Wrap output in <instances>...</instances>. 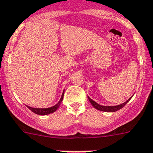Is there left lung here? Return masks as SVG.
Masks as SVG:
<instances>
[{
	"label": "left lung",
	"instance_id": "left-lung-1",
	"mask_svg": "<svg viewBox=\"0 0 153 153\" xmlns=\"http://www.w3.org/2000/svg\"><path fill=\"white\" fill-rule=\"evenodd\" d=\"M88 100L90 101V102H91V104L92 105V106L94 107V108H95L96 109L99 110V111H111V112H112V111H118V110L121 109L122 108H123L125 105H126V104H127V102H128V101L130 100V99H132V97L130 98L129 99H128V100L126 101V102H124V103H123V104L121 105H115V106H104V105H99L98 103H96L95 102H94V101L92 100V99H91L89 98V97H88Z\"/></svg>",
	"mask_w": 153,
	"mask_h": 153
}]
</instances>
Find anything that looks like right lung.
I'll return each instance as SVG.
<instances>
[{
    "label": "right lung",
    "mask_w": 153,
    "mask_h": 153,
    "mask_svg": "<svg viewBox=\"0 0 153 153\" xmlns=\"http://www.w3.org/2000/svg\"><path fill=\"white\" fill-rule=\"evenodd\" d=\"M63 97H64V91L62 93V98H61L60 101L58 102V104H56L55 105L52 106L51 108H32V107H29V106H27V108L30 110L31 111H33L34 113L38 114V115H48V114L53 113L54 111H56L58 108V107L60 106L61 103H62V100H63Z\"/></svg>",
    "instance_id": "1"
}]
</instances>
